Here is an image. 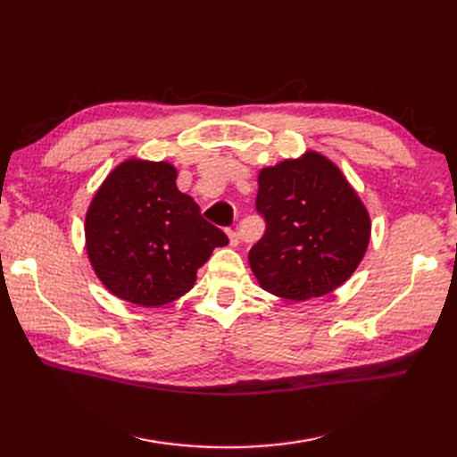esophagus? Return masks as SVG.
Here are the masks:
<instances>
[{
	"mask_svg": "<svg viewBox=\"0 0 457 457\" xmlns=\"http://www.w3.org/2000/svg\"><path fill=\"white\" fill-rule=\"evenodd\" d=\"M228 240H230V245L237 247V245L240 244V237H238V232H237V230H228Z\"/></svg>",
	"mask_w": 457,
	"mask_h": 457,
	"instance_id": "obj_1",
	"label": "esophagus"
}]
</instances>
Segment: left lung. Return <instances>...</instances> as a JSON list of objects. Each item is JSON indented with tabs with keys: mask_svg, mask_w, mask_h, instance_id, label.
Segmentation results:
<instances>
[{
	"mask_svg": "<svg viewBox=\"0 0 457 457\" xmlns=\"http://www.w3.org/2000/svg\"><path fill=\"white\" fill-rule=\"evenodd\" d=\"M255 210L265 234L247 257L274 295L305 301L334 292L366 253V207L337 165L316 152L262 170Z\"/></svg>",
	"mask_w": 457,
	"mask_h": 457,
	"instance_id": "8db88e82",
	"label": "left lung"
}]
</instances>
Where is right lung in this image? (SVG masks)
<instances>
[{
  "mask_svg": "<svg viewBox=\"0 0 457 457\" xmlns=\"http://www.w3.org/2000/svg\"><path fill=\"white\" fill-rule=\"evenodd\" d=\"M165 162L128 160L106 177L86 217L91 265L101 282L141 307L185 295L227 234L177 188Z\"/></svg>",
  "mask_w": 457,
  "mask_h": 457,
  "instance_id": "1",
  "label": "right lung"
}]
</instances>
